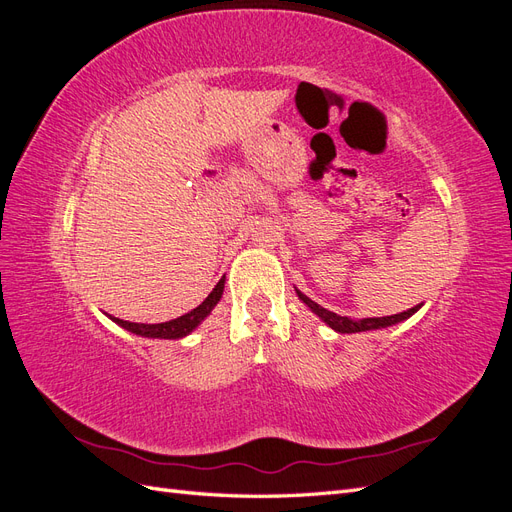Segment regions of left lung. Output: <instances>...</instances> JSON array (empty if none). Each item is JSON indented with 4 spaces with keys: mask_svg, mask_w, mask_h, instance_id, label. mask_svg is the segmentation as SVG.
I'll use <instances>...</instances> for the list:
<instances>
[{
    "mask_svg": "<svg viewBox=\"0 0 512 512\" xmlns=\"http://www.w3.org/2000/svg\"><path fill=\"white\" fill-rule=\"evenodd\" d=\"M297 294H299V299H301L309 309H312V312H314L322 322H327L329 327H331L333 331H337V333H361V331H374V329L393 327V324H397V322H401V320H408L412 314L418 312V307H421V305H416V307L408 309V312H401V314H395V316L352 320V318H346V316H339V314L329 312V309H324V307L318 305L316 301L305 297V294L299 292V290H297Z\"/></svg>",
    "mask_w": 512,
    "mask_h": 512,
    "instance_id": "8db88e82",
    "label": "left lung"
}]
</instances>
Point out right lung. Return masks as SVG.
Masks as SVG:
<instances>
[{
  "label": "right lung",
  "mask_w": 512,
  "mask_h": 512,
  "mask_svg": "<svg viewBox=\"0 0 512 512\" xmlns=\"http://www.w3.org/2000/svg\"><path fill=\"white\" fill-rule=\"evenodd\" d=\"M222 292H224V277L215 286L209 297L200 303L192 312H188L185 316H179L175 320H168V322H160V324H138V322H128V320H121V318H113V322H117L119 327H123L126 331L134 333V335H141V337H158V339H179L190 335L200 322H203L209 314L211 309L218 305V301L222 299Z\"/></svg>",
  "instance_id": "1"
}]
</instances>
